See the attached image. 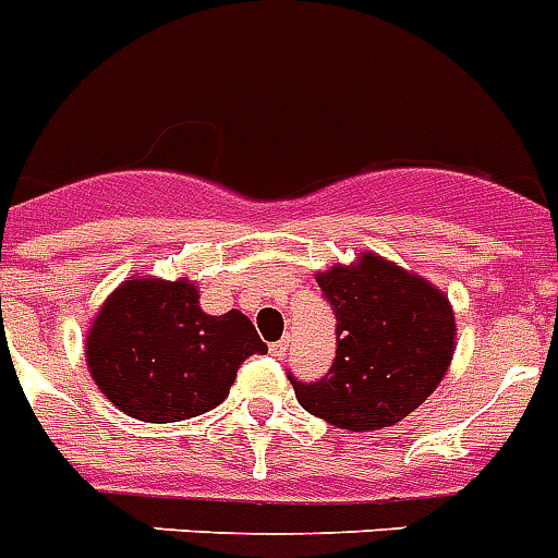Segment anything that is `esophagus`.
I'll list each match as a JSON object with an SVG mask.
<instances>
[{"label": "esophagus", "instance_id": "34e87169", "mask_svg": "<svg viewBox=\"0 0 558 558\" xmlns=\"http://www.w3.org/2000/svg\"><path fill=\"white\" fill-rule=\"evenodd\" d=\"M288 347H290V341H288V338H282V341H274V344H270L268 350H270V355H276V359H282L284 352H288Z\"/></svg>", "mask_w": 558, "mask_h": 558}]
</instances>
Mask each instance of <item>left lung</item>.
I'll return each instance as SVG.
<instances>
[{"label": "left lung", "mask_w": 558, "mask_h": 558, "mask_svg": "<svg viewBox=\"0 0 558 558\" xmlns=\"http://www.w3.org/2000/svg\"><path fill=\"white\" fill-rule=\"evenodd\" d=\"M316 282L336 311V361L316 384L290 375L296 401L350 432L395 426L449 373L457 347L449 296L373 251L318 270Z\"/></svg>", "instance_id": "left-lung-1"}]
</instances>
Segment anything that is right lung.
Instances as JSON below:
<instances>
[{"label": "right lung", "instance_id": "right-lung-1", "mask_svg": "<svg viewBox=\"0 0 558 558\" xmlns=\"http://www.w3.org/2000/svg\"><path fill=\"white\" fill-rule=\"evenodd\" d=\"M254 352L268 347L245 313L208 316L185 276H130L98 307L84 344L95 387L143 423L189 421L220 407Z\"/></svg>", "mask_w": 558, "mask_h": 558}]
</instances>
